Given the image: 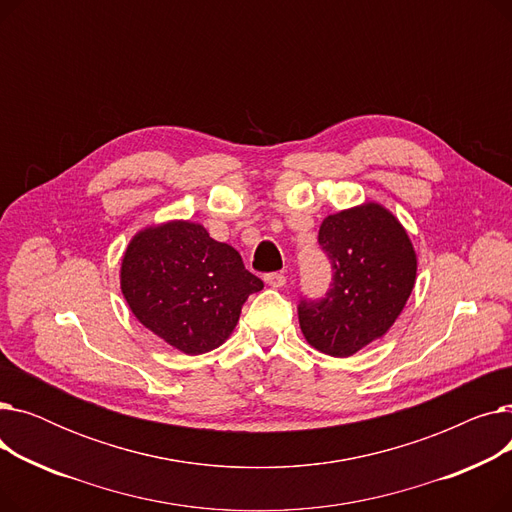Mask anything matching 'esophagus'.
<instances>
[{
    "instance_id": "esophagus-1",
    "label": "esophagus",
    "mask_w": 512,
    "mask_h": 512,
    "mask_svg": "<svg viewBox=\"0 0 512 512\" xmlns=\"http://www.w3.org/2000/svg\"><path fill=\"white\" fill-rule=\"evenodd\" d=\"M263 280L267 286H272V288H282L286 284V278L282 274H265Z\"/></svg>"
}]
</instances>
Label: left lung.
I'll return each instance as SVG.
<instances>
[{
	"label": "left lung",
	"mask_w": 512,
	"mask_h": 512,
	"mask_svg": "<svg viewBox=\"0 0 512 512\" xmlns=\"http://www.w3.org/2000/svg\"><path fill=\"white\" fill-rule=\"evenodd\" d=\"M334 282L321 301H301L305 340L330 357H353L382 338L405 309L417 278L413 242L384 205L367 201L319 226Z\"/></svg>",
	"instance_id": "1"
}]
</instances>
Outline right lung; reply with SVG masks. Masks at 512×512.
Instances as JSON below:
<instances>
[{
	"label": "right lung",
	"mask_w": 512,
	"mask_h": 512,
	"mask_svg": "<svg viewBox=\"0 0 512 512\" xmlns=\"http://www.w3.org/2000/svg\"><path fill=\"white\" fill-rule=\"evenodd\" d=\"M120 288L147 330L180 353L203 355L230 338L242 305L263 282L201 224L172 220L132 236Z\"/></svg>",
	"instance_id": "add662e5"
}]
</instances>
